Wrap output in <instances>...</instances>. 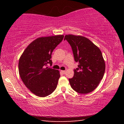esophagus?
I'll list each match as a JSON object with an SVG mask.
<instances>
[{"mask_svg":"<svg viewBox=\"0 0 124 124\" xmlns=\"http://www.w3.org/2000/svg\"><path fill=\"white\" fill-rule=\"evenodd\" d=\"M61 73H62L63 74H66V72L65 70H61Z\"/></svg>","mask_w":124,"mask_h":124,"instance_id":"esophagus-1","label":"esophagus"}]
</instances>
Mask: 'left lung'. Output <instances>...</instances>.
Returning <instances> with one entry per match:
<instances>
[{
  "mask_svg": "<svg viewBox=\"0 0 124 124\" xmlns=\"http://www.w3.org/2000/svg\"><path fill=\"white\" fill-rule=\"evenodd\" d=\"M70 45L74 60L78 62L74 77L69 79L72 89L81 94L93 91L104 74L106 64L102 52L87 38L81 35H66L64 39Z\"/></svg>",
  "mask_w": 124,
  "mask_h": 124,
  "instance_id": "1",
  "label": "left lung"
}]
</instances>
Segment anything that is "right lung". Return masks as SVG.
<instances>
[{"label": "right lung", "instance_id": "right-lung-1", "mask_svg": "<svg viewBox=\"0 0 124 124\" xmlns=\"http://www.w3.org/2000/svg\"><path fill=\"white\" fill-rule=\"evenodd\" d=\"M63 37V35H57L38 38L29 44L21 56L18 62L21 79L37 96H49L57 87L59 70L45 66L52 64V52Z\"/></svg>", "mask_w": 124, "mask_h": 124}]
</instances>
